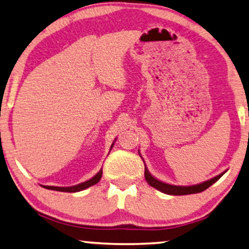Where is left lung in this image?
<instances>
[{
  "label": "left lung",
  "mask_w": 249,
  "mask_h": 249,
  "mask_svg": "<svg viewBox=\"0 0 249 249\" xmlns=\"http://www.w3.org/2000/svg\"><path fill=\"white\" fill-rule=\"evenodd\" d=\"M225 174V172L222 173V174L217 175L214 178H212L210 180L204 181L202 184L198 185H193V186H175V185H169L166 183H163L159 179H156L155 177H153L151 174H149L147 168L145 167V179L147 183L151 185L152 187L159 189L161 193H165V194L168 195H188V194H196V193H200L207 189L210 186H212L213 184L216 183L220 177Z\"/></svg>",
  "instance_id": "left-lung-1"
}]
</instances>
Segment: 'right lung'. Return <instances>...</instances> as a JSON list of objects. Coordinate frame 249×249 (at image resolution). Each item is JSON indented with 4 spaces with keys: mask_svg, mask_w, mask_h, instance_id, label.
<instances>
[{
    "mask_svg": "<svg viewBox=\"0 0 249 249\" xmlns=\"http://www.w3.org/2000/svg\"><path fill=\"white\" fill-rule=\"evenodd\" d=\"M114 145V143L112 144ZM113 147V146H112ZM102 174H103V171H101L97 173V174L92 177V178L84 181V183H81L78 185H75V186H71V187H56V186H43L44 188H47V189H52V191H57V192H66V193H75V192H80V191H83V189L88 188L89 186H93V185L97 184L98 181H100L101 177H102Z\"/></svg>",
    "mask_w": 249,
    "mask_h": 249,
    "instance_id": "obj_1",
    "label": "right lung"
}]
</instances>
